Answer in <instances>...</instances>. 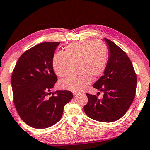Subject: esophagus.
I'll use <instances>...</instances> for the list:
<instances>
[{
  "label": "esophagus",
  "mask_w": 150,
  "mask_h": 150,
  "mask_svg": "<svg viewBox=\"0 0 150 150\" xmlns=\"http://www.w3.org/2000/svg\"><path fill=\"white\" fill-rule=\"evenodd\" d=\"M73 94H74V97H76L77 96L79 95L80 93H78V92H73Z\"/></svg>",
  "instance_id": "obj_1"
}]
</instances>
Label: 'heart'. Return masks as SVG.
<instances>
[{
  "label": "heart",
  "instance_id": "obj_1",
  "mask_svg": "<svg viewBox=\"0 0 150 150\" xmlns=\"http://www.w3.org/2000/svg\"><path fill=\"white\" fill-rule=\"evenodd\" d=\"M107 60L108 50L105 44L84 40L68 45L64 53L55 54L52 65L54 72L60 77L70 75L76 67V72L60 81L59 86L65 90L80 91L91 82L92 78H98L104 72Z\"/></svg>",
  "mask_w": 150,
  "mask_h": 150
}]
</instances>
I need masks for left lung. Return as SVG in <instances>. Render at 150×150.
Segmentation results:
<instances>
[{"mask_svg":"<svg viewBox=\"0 0 150 150\" xmlns=\"http://www.w3.org/2000/svg\"><path fill=\"white\" fill-rule=\"evenodd\" d=\"M105 39L109 45V59L104 75L93 86L103 91V98L87 93L88 102L83 109L91 119L111 122L120 119L129 109L135 97L137 78L126 52L112 41Z\"/></svg>","mask_w":150,"mask_h":150,"instance_id":"1","label":"left lung"}]
</instances>
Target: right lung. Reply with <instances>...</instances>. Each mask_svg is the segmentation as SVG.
<instances>
[{"mask_svg":"<svg viewBox=\"0 0 150 150\" xmlns=\"http://www.w3.org/2000/svg\"><path fill=\"white\" fill-rule=\"evenodd\" d=\"M59 44L44 42L29 49L18 59L12 72L15 108L31 127L43 129L56 124L61 119L64 105L73 98L68 90L56 91L48 96L57 81L52 61Z\"/></svg>","mask_w":150,"mask_h":150,"instance_id":"right-lung-1","label":"right lung"}]
</instances>
